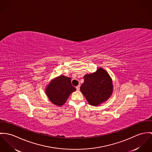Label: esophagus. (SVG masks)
Returning a JSON list of instances; mask_svg holds the SVG:
<instances>
[{"label": "esophagus", "instance_id": "1", "mask_svg": "<svg viewBox=\"0 0 152 152\" xmlns=\"http://www.w3.org/2000/svg\"><path fill=\"white\" fill-rule=\"evenodd\" d=\"M76 90H77V91H79V90H80V86H79H79H76Z\"/></svg>", "mask_w": 152, "mask_h": 152}]
</instances>
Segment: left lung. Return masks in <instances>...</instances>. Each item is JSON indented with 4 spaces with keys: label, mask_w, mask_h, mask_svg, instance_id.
Here are the masks:
<instances>
[{
    "label": "left lung",
    "mask_w": 152,
    "mask_h": 152,
    "mask_svg": "<svg viewBox=\"0 0 152 152\" xmlns=\"http://www.w3.org/2000/svg\"><path fill=\"white\" fill-rule=\"evenodd\" d=\"M84 83L81 85L80 91L89 104L98 106L107 101L112 95L113 85L109 74L102 68L83 77Z\"/></svg>",
    "instance_id": "8db88e82"
}]
</instances>
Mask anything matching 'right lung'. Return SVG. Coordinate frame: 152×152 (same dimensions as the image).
<instances>
[{
  "mask_svg": "<svg viewBox=\"0 0 152 152\" xmlns=\"http://www.w3.org/2000/svg\"><path fill=\"white\" fill-rule=\"evenodd\" d=\"M76 90L71 83L70 77L61 75L51 80L45 88V93L53 104L61 106L66 102L69 95Z\"/></svg>",
  "mask_w": 152,
  "mask_h": 152,
  "instance_id": "right-lung-1",
  "label": "right lung"
}]
</instances>
